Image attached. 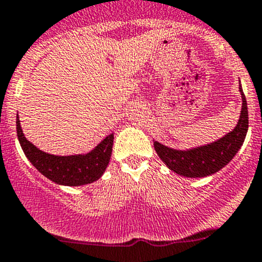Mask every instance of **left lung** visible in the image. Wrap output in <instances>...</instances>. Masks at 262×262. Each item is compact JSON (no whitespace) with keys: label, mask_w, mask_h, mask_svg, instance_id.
Returning a JSON list of instances; mask_svg holds the SVG:
<instances>
[{"label":"left lung","mask_w":262,"mask_h":262,"mask_svg":"<svg viewBox=\"0 0 262 262\" xmlns=\"http://www.w3.org/2000/svg\"><path fill=\"white\" fill-rule=\"evenodd\" d=\"M239 92L242 111L237 126L216 141L187 150H176L154 141L155 151L170 170L183 177H206L224 168L233 159L242 146L248 130L247 102L241 85Z\"/></svg>","instance_id":"left-lung-1"}]
</instances>
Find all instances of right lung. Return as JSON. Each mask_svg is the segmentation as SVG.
Here are the masks:
<instances>
[{
	"label": "right lung",
	"instance_id": "obj_1",
	"mask_svg": "<svg viewBox=\"0 0 262 262\" xmlns=\"http://www.w3.org/2000/svg\"><path fill=\"white\" fill-rule=\"evenodd\" d=\"M16 132L23 151L30 163L44 177L63 186H82L99 180L110 163L115 139L113 134L108 135L88 154L59 157L42 151L27 140L20 126L19 116H16Z\"/></svg>",
	"mask_w": 262,
	"mask_h": 262
}]
</instances>
